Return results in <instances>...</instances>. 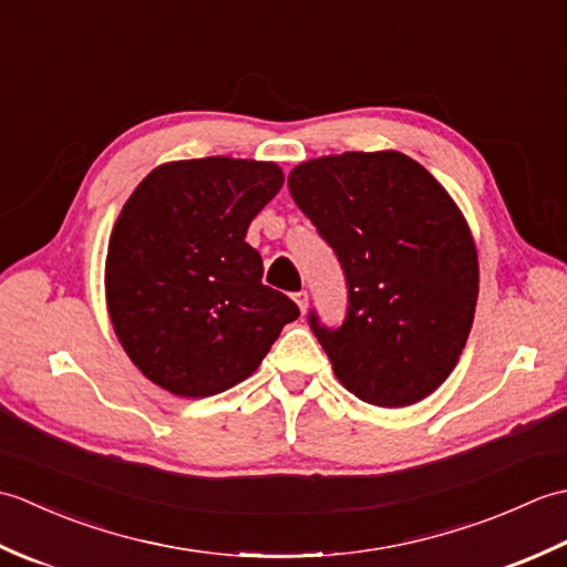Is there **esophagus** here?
<instances>
[{"label": "esophagus", "mask_w": 567, "mask_h": 567, "mask_svg": "<svg viewBox=\"0 0 567 567\" xmlns=\"http://www.w3.org/2000/svg\"><path fill=\"white\" fill-rule=\"evenodd\" d=\"M295 302H297L299 311H302V315H307V307H309V297H307V292H297V295H295Z\"/></svg>", "instance_id": "obj_1"}]
</instances>
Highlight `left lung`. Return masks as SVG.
Returning a JSON list of instances; mask_svg holds the SVG:
<instances>
[{"label":"left lung","mask_w":567,"mask_h":567,"mask_svg":"<svg viewBox=\"0 0 567 567\" xmlns=\"http://www.w3.org/2000/svg\"><path fill=\"white\" fill-rule=\"evenodd\" d=\"M287 187L339 256L341 329H311L333 375L368 404L400 409L439 390L473 329L480 265L467 219L400 151H346L292 167Z\"/></svg>","instance_id":"left-lung-1"}]
</instances>
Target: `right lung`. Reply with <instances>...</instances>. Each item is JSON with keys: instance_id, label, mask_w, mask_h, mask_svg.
<instances>
[{"instance_id": "obj_1", "label": "right lung", "mask_w": 567, "mask_h": 567, "mask_svg": "<svg viewBox=\"0 0 567 567\" xmlns=\"http://www.w3.org/2000/svg\"><path fill=\"white\" fill-rule=\"evenodd\" d=\"M282 183L277 163L212 155L153 167L131 192L106 248L104 297L118 343L153 384L192 400L234 388L299 317L262 285L246 244Z\"/></svg>"}]
</instances>
